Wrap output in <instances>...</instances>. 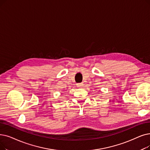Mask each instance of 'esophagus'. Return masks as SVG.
Here are the masks:
<instances>
[{"label":"esophagus","mask_w":150,"mask_h":150,"mask_svg":"<svg viewBox=\"0 0 150 150\" xmlns=\"http://www.w3.org/2000/svg\"><path fill=\"white\" fill-rule=\"evenodd\" d=\"M76 85L79 88H81L83 86V83H77Z\"/></svg>","instance_id":"1"}]
</instances>
